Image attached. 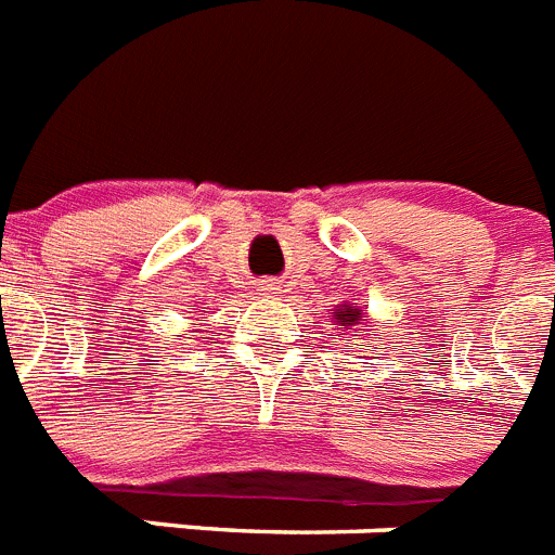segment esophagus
I'll use <instances>...</instances> for the list:
<instances>
[{
  "label": "esophagus",
  "mask_w": 555,
  "mask_h": 555,
  "mask_svg": "<svg viewBox=\"0 0 555 555\" xmlns=\"http://www.w3.org/2000/svg\"><path fill=\"white\" fill-rule=\"evenodd\" d=\"M260 292H263V295H274V286L272 283H260Z\"/></svg>",
  "instance_id": "obj_1"
}]
</instances>
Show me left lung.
Masks as SVG:
<instances>
[{"instance_id":"1","label":"left lung","mask_w":555,"mask_h":555,"mask_svg":"<svg viewBox=\"0 0 555 555\" xmlns=\"http://www.w3.org/2000/svg\"><path fill=\"white\" fill-rule=\"evenodd\" d=\"M334 320L339 325H353L359 320V309L357 306H343V309L334 311Z\"/></svg>"}]
</instances>
